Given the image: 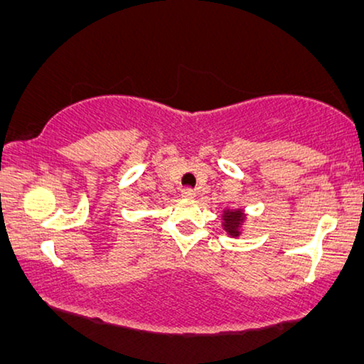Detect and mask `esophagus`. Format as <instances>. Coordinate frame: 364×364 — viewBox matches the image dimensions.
<instances>
[{
  "mask_svg": "<svg viewBox=\"0 0 364 364\" xmlns=\"http://www.w3.org/2000/svg\"><path fill=\"white\" fill-rule=\"evenodd\" d=\"M181 196L184 199H193L194 196H196V191H193V189H189V188H184V189H181Z\"/></svg>",
  "mask_w": 364,
  "mask_h": 364,
  "instance_id": "obj_1",
  "label": "esophagus"
}]
</instances>
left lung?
<instances>
[{"label": "left lung", "instance_id": "1", "mask_svg": "<svg viewBox=\"0 0 364 364\" xmlns=\"http://www.w3.org/2000/svg\"><path fill=\"white\" fill-rule=\"evenodd\" d=\"M247 214L243 209H229L225 208L222 213V229L227 232V235L237 238L242 235L243 225H245Z\"/></svg>", "mask_w": 364, "mask_h": 364}]
</instances>
